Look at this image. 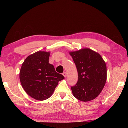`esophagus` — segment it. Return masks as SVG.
I'll use <instances>...</instances> for the list:
<instances>
[{"label": "esophagus", "instance_id": "esophagus-1", "mask_svg": "<svg viewBox=\"0 0 128 128\" xmlns=\"http://www.w3.org/2000/svg\"><path fill=\"white\" fill-rule=\"evenodd\" d=\"M62 75H64V77H66L67 76V72H64Z\"/></svg>", "mask_w": 128, "mask_h": 128}]
</instances>
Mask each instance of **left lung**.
Returning <instances> with one entry per match:
<instances>
[{"mask_svg":"<svg viewBox=\"0 0 128 128\" xmlns=\"http://www.w3.org/2000/svg\"><path fill=\"white\" fill-rule=\"evenodd\" d=\"M75 64L78 78L72 93L80 101L88 102L97 97L107 78L105 62L99 53L89 48L70 52Z\"/></svg>","mask_w":128,"mask_h":128,"instance_id":"8db88e82","label":"left lung"}]
</instances>
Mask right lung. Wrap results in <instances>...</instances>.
I'll return each instance as SVG.
<instances>
[{
  "mask_svg": "<svg viewBox=\"0 0 128 128\" xmlns=\"http://www.w3.org/2000/svg\"><path fill=\"white\" fill-rule=\"evenodd\" d=\"M49 56L50 52L44 51L30 55L22 64L20 72L22 86L31 97L38 100L50 98L58 82L64 78L48 63Z\"/></svg>",
  "mask_w": 128,
  "mask_h": 128,
  "instance_id": "right-lung-1",
  "label": "right lung"
}]
</instances>
